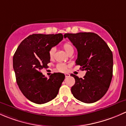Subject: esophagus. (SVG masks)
Masks as SVG:
<instances>
[{
    "label": "esophagus",
    "mask_w": 126,
    "mask_h": 126,
    "mask_svg": "<svg viewBox=\"0 0 126 126\" xmlns=\"http://www.w3.org/2000/svg\"><path fill=\"white\" fill-rule=\"evenodd\" d=\"M70 76V75L69 73H65V78L69 77Z\"/></svg>",
    "instance_id": "1"
}]
</instances>
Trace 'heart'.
Returning a JSON list of instances; mask_svg holds the SVG:
<instances>
[{"label": "heart", "mask_w": 126, "mask_h": 126, "mask_svg": "<svg viewBox=\"0 0 126 126\" xmlns=\"http://www.w3.org/2000/svg\"><path fill=\"white\" fill-rule=\"evenodd\" d=\"M63 49L65 53L67 54H68L70 53L71 52H73L74 51V48L73 45L69 42H66V43L63 44ZM56 52V49L55 48L52 47L50 48V50H49L48 52V54H49V57H50V59H53L54 58V54H55ZM67 66L65 64H63V63H59V64L57 65L56 68L57 70L59 71V72H65L66 70H67Z\"/></svg>", "instance_id": "heart-1"}]
</instances>
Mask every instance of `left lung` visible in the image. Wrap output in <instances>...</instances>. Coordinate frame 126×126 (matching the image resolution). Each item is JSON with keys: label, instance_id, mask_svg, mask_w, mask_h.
<instances>
[{"label": "left lung", "instance_id": "left-lung-1", "mask_svg": "<svg viewBox=\"0 0 126 126\" xmlns=\"http://www.w3.org/2000/svg\"><path fill=\"white\" fill-rule=\"evenodd\" d=\"M78 50L76 64L86 71L84 78L71 74L75 84L71 89L76 99L85 103L99 100L109 88L113 76V54L104 41L94 33H66Z\"/></svg>", "mask_w": 126, "mask_h": 126}]
</instances>
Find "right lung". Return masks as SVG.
I'll list each match as a JSON object with an SVG mask.
<instances>
[{
  "instance_id": "add662e5",
  "label": "right lung",
  "mask_w": 126,
  "mask_h": 126,
  "mask_svg": "<svg viewBox=\"0 0 126 126\" xmlns=\"http://www.w3.org/2000/svg\"><path fill=\"white\" fill-rule=\"evenodd\" d=\"M63 35L33 34L25 38L13 56V68L16 82L23 94L38 104L56 98L65 79L61 73H54L49 78L41 70L50 63L49 50L63 40Z\"/></svg>"
}]
</instances>
